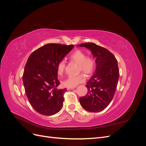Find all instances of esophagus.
Segmentation results:
<instances>
[{
	"instance_id": "1",
	"label": "esophagus",
	"mask_w": 146,
	"mask_h": 146,
	"mask_svg": "<svg viewBox=\"0 0 146 146\" xmlns=\"http://www.w3.org/2000/svg\"><path fill=\"white\" fill-rule=\"evenodd\" d=\"M75 88H67L68 90H74Z\"/></svg>"
}]
</instances>
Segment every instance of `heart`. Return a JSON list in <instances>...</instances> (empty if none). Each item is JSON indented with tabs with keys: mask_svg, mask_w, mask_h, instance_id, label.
<instances>
[{
	"mask_svg": "<svg viewBox=\"0 0 146 146\" xmlns=\"http://www.w3.org/2000/svg\"><path fill=\"white\" fill-rule=\"evenodd\" d=\"M70 59L78 64V70L82 71L86 75H90L94 71L95 68V61L91 56H86L85 52L77 50L74 52L70 56ZM66 62L61 60L57 65V72L59 75L63 74L64 72ZM85 76L80 74L76 76H69L63 81V85L68 88H74L78 84L85 81Z\"/></svg>",
	"mask_w": 146,
	"mask_h": 146,
	"instance_id": "b5f03b06",
	"label": "heart"
}]
</instances>
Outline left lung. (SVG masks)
Listing matches in <instances>:
<instances>
[{"instance_id": "8db88e82", "label": "left lung", "mask_w": 146, "mask_h": 146, "mask_svg": "<svg viewBox=\"0 0 146 146\" xmlns=\"http://www.w3.org/2000/svg\"><path fill=\"white\" fill-rule=\"evenodd\" d=\"M77 46L90 50L96 63L94 74L86 83L87 94L79 98V102L88 111H102L111 102L116 90L119 77L117 60L107 48L93 42L83 43Z\"/></svg>"}]
</instances>
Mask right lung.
<instances>
[{
	"label": "right lung",
	"instance_id": "add662e5",
	"mask_svg": "<svg viewBox=\"0 0 146 146\" xmlns=\"http://www.w3.org/2000/svg\"><path fill=\"white\" fill-rule=\"evenodd\" d=\"M74 45L47 44L32 53L25 66L23 80L26 96L35 111L44 116L59 112L66 89H57V65Z\"/></svg>",
	"mask_w": 146,
	"mask_h": 146
}]
</instances>
